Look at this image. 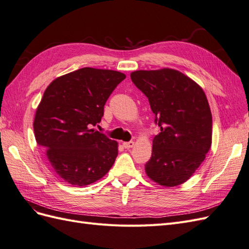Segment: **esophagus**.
<instances>
[{
  "mask_svg": "<svg viewBox=\"0 0 249 249\" xmlns=\"http://www.w3.org/2000/svg\"><path fill=\"white\" fill-rule=\"evenodd\" d=\"M123 145L124 148H132L135 145L134 141H129V142H124Z\"/></svg>",
  "mask_w": 249,
  "mask_h": 249,
  "instance_id": "1",
  "label": "esophagus"
}]
</instances>
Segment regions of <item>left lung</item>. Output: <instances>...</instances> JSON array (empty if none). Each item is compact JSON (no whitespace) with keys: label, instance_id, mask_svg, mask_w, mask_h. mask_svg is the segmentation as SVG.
<instances>
[{"label":"left lung","instance_id":"obj_1","mask_svg":"<svg viewBox=\"0 0 249 249\" xmlns=\"http://www.w3.org/2000/svg\"><path fill=\"white\" fill-rule=\"evenodd\" d=\"M131 79L146 95L160 133L153 140L147 177L164 187L189 179L212 144V113L202 88L171 69L136 71Z\"/></svg>","mask_w":249,"mask_h":249}]
</instances>
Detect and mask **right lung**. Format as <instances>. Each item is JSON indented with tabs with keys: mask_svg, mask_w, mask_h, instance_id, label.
<instances>
[{
	"mask_svg": "<svg viewBox=\"0 0 249 249\" xmlns=\"http://www.w3.org/2000/svg\"><path fill=\"white\" fill-rule=\"evenodd\" d=\"M125 74L83 67L58 77L47 87L37 107L34 135L53 169L66 183L87 186L114 164L118 143L92 127Z\"/></svg>",
	"mask_w": 249,
	"mask_h": 249,
	"instance_id": "1",
	"label": "right lung"
}]
</instances>
